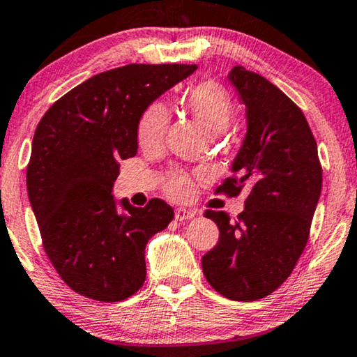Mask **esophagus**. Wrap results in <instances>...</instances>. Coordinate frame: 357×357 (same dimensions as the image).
Listing matches in <instances>:
<instances>
[{"label": "esophagus", "instance_id": "34e87169", "mask_svg": "<svg viewBox=\"0 0 357 357\" xmlns=\"http://www.w3.org/2000/svg\"><path fill=\"white\" fill-rule=\"evenodd\" d=\"M194 215H196V212H192L189 209H183V207H179V209L174 211V218H176V220H179V222H184V220L192 219Z\"/></svg>", "mask_w": 357, "mask_h": 357}]
</instances>
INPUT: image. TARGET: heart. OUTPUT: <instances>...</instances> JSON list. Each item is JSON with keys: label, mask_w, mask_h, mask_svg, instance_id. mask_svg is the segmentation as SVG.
Wrapping results in <instances>:
<instances>
[{"label": "heart", "mask_w": 357, "mask_h": 357, "mask_svg": "<svg viewBox=\"0 0 357 357\" xmlns=\"http://www.w3.org/2000/svg\"><path fill=\"white\" fill-rule=\"evenodd\" d=\"M183 107L199 123L207 135H218L227 128L234 115V105L222 85L206 80L184 92ZM169 115L161 103H153L139 116L137 138L143 150H156L163 142ZM194 189L192 176L181 169H173L165 178L163 191L171 199H186Z\"/></svg>", "instance_id": "b5f03b06"}]
</instances>
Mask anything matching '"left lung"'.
I'll return each mask as SVG.
<instances>
[{"label": "left lung", "mask_w": 357, "mask_h": 357, "mask_svg": "<svg viewBox=\"0 0 357 357\" xmlns=\"http://www.w3.org/2000/svg\"><path fill=\"white\" fill-rule=\"evenodd\" d=\"M229 80L245 105L247 133L234 176L215 192L247 191V199L236 220L222 211L204 212L218 224L219 241L202 257V272L225 298L255 301L277 290L303 254L323 173L317 139L295 102L242 66Z\"/></svg>", "instance_id": "left-lung-1"}]
</instances>
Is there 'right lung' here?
<instances>
[{"label": "right lung", "mask_w": 357, "mask_h": 357, "mask_svg": "<svg viewBox=\"0 0 357 357\" xmlns=\"http://www.w3.org/2000/svg\"><path fill=\"white\" fill-rule=\"evenodd\" d=\"M196 64H128L61 97L40 119L26 173L44 250L72 290L114 303L145 283V247L174 218L151 199L133 207L112 194L120 160L137 155L139 116Z\"/></svg>", "instance_id": "obj_1"}]
</instances>
